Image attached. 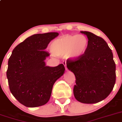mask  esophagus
Here are the masks:
<instances>
[{"instance_id":"esophagus-1","label":"esophagus","mask_w":122,"mask_h":122,"mask_svg":"<svg viewBox=\"0 0 122 122\" xmlns=\"http://www.w3.org/2000/svg\"><path fill=\"white\" fill-rule=\"evenodd\" d=\"M62 63H63V64H64V66H65V68H66V70H68V68H67V64H66V61H64L63 62H62Z\"/></svg>"}]
</instances>
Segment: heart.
Segmentation results:
<instances>
[{"mask_svg": "<svg viewBox=\"0 0 122 122\" xmlns=\"http://www.w3.org/2000/svg\"><path fill=\"white\" fill-rule=\"evenodd\" d=\"M88 45V39L85 35H66L52 42L51 51L56 56L66 55L70 59H76L85 54Z\"/></svg>", "mask_w": 122, "mask_h": 122, "instance_id": "b5f03b06", "label": "heart"}]
</instances>
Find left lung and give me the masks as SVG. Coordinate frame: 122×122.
Instances as JSON below:
<instances>
[{"label":"left lung","mask_w":122,"mask_h":122,"mask_svg":"<svg viewBox=\"0 0 122 122\" xmlns=\"http://www.w3.org/2000/svg\"><path fill=\"white\" fill-rule=\"evenodd\" d=\"M89 45L82 56L67 61L68 69L74 74V97L85 104L100 102L107 97L116 82V64L112 50L102 38L89 31Z\"/></svg>","instance_id":"8db88e82"}]
</instances>
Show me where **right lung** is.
<instances>
[{
  "label": "right lung",
  "instance_id": "right-lung-1",
  "mask_svg": "<svg viewBox=\"0 0 122 122\" xmlns=\"http://www.w3.org/2000/svg\"><path fill=\"white\" fill-rule=\"evenodd\" d=\"M58 33L36 34L27 37L12 51L8 60L6 76L13 96L27 107L45 105L51 95L53 86L65 72L62 64L46 66L49 56L45 51Z\"/></svg>",
  "mask_w": 122,
  "mask_h": 122
}]
</instances>
